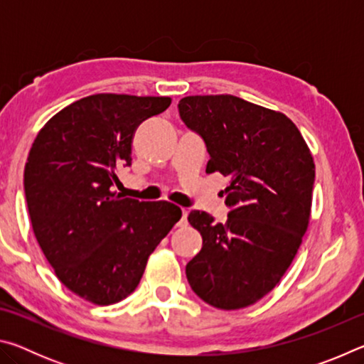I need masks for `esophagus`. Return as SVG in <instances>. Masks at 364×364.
<instances>
[{"mask_svg":"<svg viewBox=\"0 0 364 364\" xmlns=\"http://www.w3.org/2000/svg\"><path fill=\"white\" fill-rule=\"evenodd\" d=\"M186 223H188V210H186V208H183V210H181V220H180V223H178V225L184 226Z\"/></svg>","mask_w":364,"mask_h":364,"instance_id":"esophagus-1","label":"esophagus"}]
</instances>
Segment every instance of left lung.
Segmentation results:
<instances>
[{
	"label": "left lung",
	"instance_id": "obj_1",
	"mask_svg": "<svg viewBox=\"0 0 364 364\" xmlns=\"http://www.w3.org/2000/svg\"><path fill=\"white\" fill-rule=\"evenodd\" d=\"M178 109L205 141L207 173L230 178L226 223L199 210L188 217L202 236L186 264L189 286L220 310L254 305L281 281L306 232L313 156L287 115L241 97L186 96Z\"/></svg>",
	"mask_w": 364,
	"mask_h": 364
}]
</instances>
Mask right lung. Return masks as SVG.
Listing matches in <instances>:
<instances>
[{
  "instance_id": "obj_1",
  "label": "right lung",
  "mask_w": 364,
  "mask_h": 364,
  "mask_svg": "<svg viewBox=\"0 0 364 364\" xmlns=\"http://www.w3.org/2000/svg\"><path fill=\"white\" fill-rule=\"evenodd\" d=\"M171 97L101 93L51 117L28 152L23 188L36 241L58 279L95 305L138 287L147 258L181 218L167 200L139 202L114 191L132 165L141 122Z\"/></svg>"
}]
</instances>
